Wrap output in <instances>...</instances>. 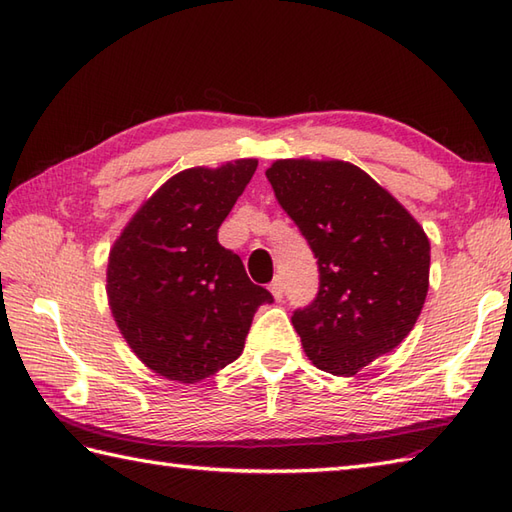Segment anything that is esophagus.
<instances>
[{"instance_id": "1", "label": "esophagus", "mask_w": 512, "mask_h": 512, "mask_svg": "<svg viewBox=\"0 0 512 512\" xmlns=\"http://www.w3.org/2000/svg\"><path fill=\"white\" fill-rule=\"evenodd\" d=\"M268 290H270V292H273V297H275L277 301H281V299H284V281H281L279 277H277V279H273V281H270V286H268Z\"/></svg>"}]
</instances>
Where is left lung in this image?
I'll return each instance as SVG.
<instances>
[{"mask_svg":"<svg viewBox=\"0 0 512 512\" xmlns=\"http://www.w3.org/2000/svg\"><path fill=\"white\" fill-rule=\"evenodd\" d=\"M266 178L319 264L317 299L292 314L303 350L323 372L354 376L416 325L429 290V237L350 162L275 160Z\"/></svg>","mask_w":512,"mask_h":512,"instance_id":"left-lung-1","label":"left lung"}]
</instances>
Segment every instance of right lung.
I'll return each mask as SVG.
<instances>
[{"mask_svg": "<svg viewBox=\"0 0 512 512\" xmlns=\"http://www.w3.org/2000/svg\"><path fill=\"white\" fill-rule=\"evenodd\" d=\"M257 169L242 158L169 178L134 213L107 262L112 317L132 352L158 376L200 383L242 354L257 308L273 295L248 279L217 242Z\"/></svg>", "mask_w": 512, "mask_h": 512, "instance_id": "1", "label": "right lung"}]
</instances>
